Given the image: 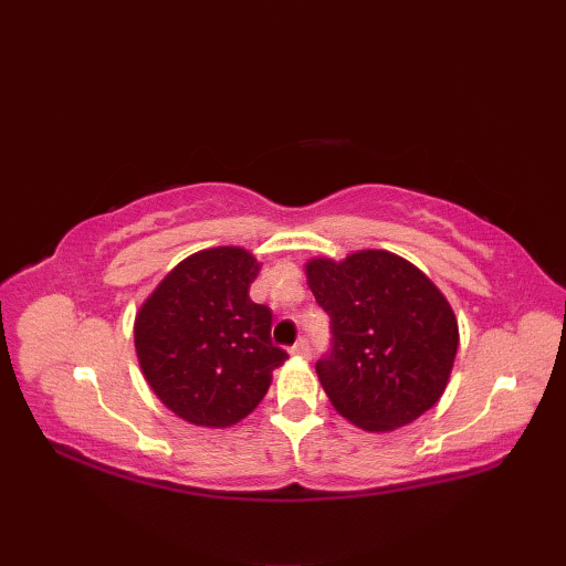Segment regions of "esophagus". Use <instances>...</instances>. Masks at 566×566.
Masks as SVG:
<instances>
[{
    "mask_svg": "<svg viewBox=\"0 0 566 566\" xmlns=\"http://www.w3.org/2000/svg\"><path fill=\"white\" fill-rule=\"evenodd\" d=\"M292 355L302 357V359H311V345H308V340H298V343L292 347Z\"/></svg>",
    "mask_w": 566,
    "mask_h": 566,
    "instance_id": "34e87169",
    "label": "esophagus"
}]
</instances>
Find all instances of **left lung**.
<instances>
[{"label":"left lung","instance_id":"1","mask_svg":"<svg viewBox=\"0 0 566 566\" xmlns=\"http://www.w3.org/2000/svg\"><path fill=\"white\" fill-rule=\"evenodd\" d=\"M306 282L331 316V355L316 363L335 411L357 428L391 432L440 401L460 328L442 292L389 250L306 262Z\"/></svg>","mask_w":566,"mask_h":566}]
</instances>
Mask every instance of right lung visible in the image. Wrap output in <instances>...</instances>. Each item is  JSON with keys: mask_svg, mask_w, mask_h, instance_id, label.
Segmentation results:
<instances>
[{"mask_svg": "<svg viewBox=\"0 0 566 566\" xmlns=\"http://www.w3.org/2000/svg\"><path fill=\"white\" fill-rule=\"evenodd\" d=\"M260 262L238 245L199 250L163 276L134 323L153 394L191 426L228 428L255 411L290 357L272 345V311L248 296Z\"/></svg>", "mask_w": 566, "mask_h": 566, "instance_id": "add662e5", "label": "right lung"}]
</instances>
